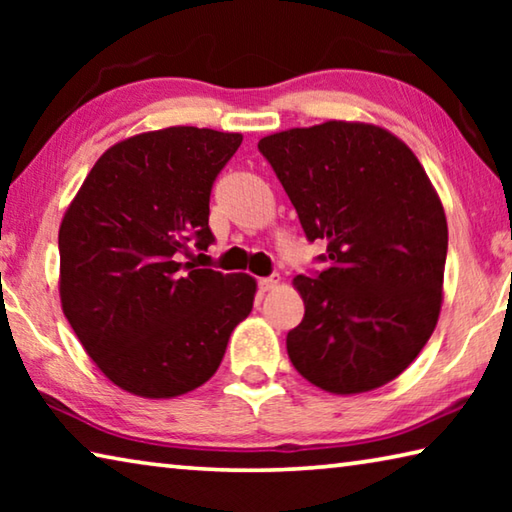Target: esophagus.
Segmentation results:
<instances>
[{
	"mask_svg": "<svg viewBox=\"0 0 512 512\" xmlns=\"http://www.w3.org/2000/svg\"><path fill=\"white\" fill-rule=\"evenodd\" d=\"M257 284H259V291H273L277 284H280V277H277V275L262 277V280H259Z\"/></svg>",
	"mask_w": 512,
	"mask_h": 512,
	"instance_id": "34e87169",
	"label": "esophagus"
}]
</instances>
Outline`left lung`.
<instances>
[{"mask_svg": "<svg viewBox=\"0 0 512 512\" xmlns=\"http://www.w3.org/2000/svg\"><path fill=\"white\" fill-rule=\"evenodd\" d=\"M323 271L298 275L305 318L287 334L302 377L366 393L411 366L438 323L447 259L443 203L413 151L370 124L325 121L257 144Z\"/></svg>", "mask_w": 512, "mask_h": 512, "instance_id": "left-lung-1", "label": "left lung"}]
</instances>
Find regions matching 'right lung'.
Here are the masks:
<instances>
[{
	"mask_svg": "<svg viewBox=\"0 0 512 512\" xmlns=\"http://www.w3.org/2000/svg\"><path fill=\"white\" fill-rule=\"evenodd\" d=\"M244 137L173 126L101 155L58 232L60 302L112 384L160 400L210 379L253 309L246 273L183 264L207 250L210 194Z\"/></svg>",
	"mask_w": 512,
	"mask_h": 512,
	"instance_id": "add662e5",
	"label": "right lung"
}]
</instances>
